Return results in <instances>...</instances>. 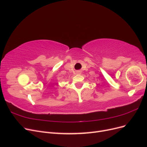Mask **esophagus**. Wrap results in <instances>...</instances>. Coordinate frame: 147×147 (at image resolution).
<instances>
[{
	"label": "esophagus",
	"mask_w": 147,
	"mask_h": 147,
	"mask_svg": "<svg viewBox=\"0 0 147 147\" xmlns=\"http://www.w3.org/2000/svg\"><path fill=\"white\" fill-rule=\"evenodd\" d=\"M77 74H78V75H80V74L81 73H80V72H77V73H76Z\"/></svg>",
	"instance_id": "esophagus-1"
}]
</instances>
